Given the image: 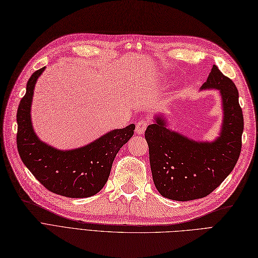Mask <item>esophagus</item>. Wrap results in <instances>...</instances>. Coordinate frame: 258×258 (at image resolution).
<instances>
[{
    "mask_svg": "<svg viewBox=\"0 0 258 258\" xmlns=\"http://www.w3.org/2000/svg\"><path fill=\"white\" fill-rule=\"evenodd\" d=\"M148 126H149L148 120L140 119L136 124V132L138 135H143L145 130H146V127H148Z\"/></svg>",
    "mask_w": 258,
    "mask_h": 258,
    "instance_id": "1",
    "label": "esophagus"
}]
</instances>
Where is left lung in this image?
I'll return each mask as SVG.
<instances>
[{
	"label": "left lung",
	"mask_w": 258,
	"mask_h": 258,
	"mask_svg": "<svg viewBox=\"0 0 258 258\" xmlns=\"http://www.w3.org/2000/svg\"><path fill=\"white\" fill-rule=\"evenodd\" d=\"M201 89H217L221 95L224 119L215 141H194L172 131L163 116L145 131L153 181L164 198L173 201L207 197L233 170L241 153L244 122L233 81L214 65Z\"/></svg>",
	"instance_id": "left-lung-1"
}]
</instances>
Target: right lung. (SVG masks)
I'll list each match as a JSON object with an SVG mask.
<instances>
[{
  "label": "right lung",
  "mask_w": 258,
  "mask_h": 258,
  "mask_svg": "<svg viewBox=\"0 0 258 258\" xmlns=\"http://www.w3.org/2000/svg\"><path fill=\"white\" fill-rule=\"evenodd\" d=\"M45 67L34 72L17 109V149L23 163L48 191L61 197L89 198L103 189L116 154L134 136V123L107 132L79 149L60 151L40 140L31 123L34 86Z\"/></svg>",
  "instance_id": "right-lung-1"
}]
</instances>
